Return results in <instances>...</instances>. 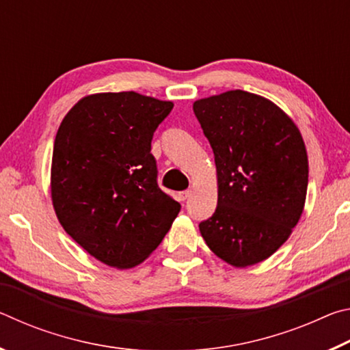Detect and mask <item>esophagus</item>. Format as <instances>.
<instances>
[{
	"label": "esophagus",
	"instance_id": "obj_1",
	"mask_svg": "<svg viewBox=\"0 0 350 350\" xmlns=\"http://www.w3.org/2000/svg\"><path fill=\"white\" fill-rule=\"evenodd\" d=\"M189 194H191V189H185V191H180L177 196H179V200L183 202V200H187L189 198Z\"/></svg>",
	"mask_w": 350,
	"mask_h": 350
}]
</instances>
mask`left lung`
<instances>
[{"label":"left lung","mask_w":350,"mask_h":350,"mask_svg":"<svg viewBox=\"0 0 350 350\" xmlns=\"http://www.w3.org/2000/svg\"><path fill=\"white\" fill-rule=\"evenodd\" d=\"M215 152L217 206L199 224L210 250L233 267L270 258L304 211L309 159L298 126L271 100L234 90L193 103Z\"/></svg>","instance_id":"left-lung-1"}]
</instances>
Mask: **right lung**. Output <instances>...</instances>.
<instances>
[{"label":"right lung","mask_w":350,"mask_h":350,"mask_svg":"<svg viewBox=\"0 0 350 350\" xmlns=\"http://www.w3.org/2000/svg\"><path fill=\"white\" fill-rule=\"evenodd\" d=\"M173 102L139 92L80 98L58 128L51 198L70 238L114 269H133L161 244L180 204L157 185L156 128Z\"/></svg>","instance_id":"right-lung-1"}]
</instances>
